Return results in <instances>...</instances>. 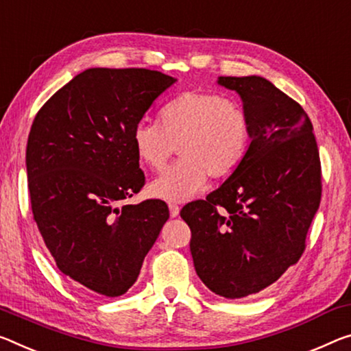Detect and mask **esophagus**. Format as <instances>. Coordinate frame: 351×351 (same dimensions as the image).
Listing matches in <instances>:
<instances>
[{
    "label": "esophagus",
    "instance_id": "34e87169",
    "mask_svg": "<svg viewBox=\"0 0 351 351\" xmlns=\"http://www.w3.org/2000/svg\"><path fill=\"white\" fill-rule=\"evenodd\" d=\"M169 209H170V215H171V219H175V217L180 215V206H178V204L170 203V204H169Z\"/></svg>",
    "mask_w": 351,
    "mask_h": 351
}]
</instances>
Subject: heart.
I'll use <instances>...</instances> for the list:
<instances>
[{
  "instance_id": "heart-1",
  "label": "heart",
  "mask_w": 351,
  "mask_h": 351,
  "mask_svg": "<svg viewBox=\"0 0 351 351\" xmlns=\"http://www.w3.org/2000/svg\"><path fill=\"white\" fill-rule=\"evenodd\" d=\"M252 123L234 99L187 90L162 109V125L141 120L132 130L136 154L159 170L178 152L181 159L149 182L156 198L184 202L202 191L206 180L232 173L248 153Z\"/></svg>"
}]
</instances>
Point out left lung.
<instances>
[{
  "label": "left lung",
  "mask_w": 351,
  "mask_h": 351,
  "mask_svg": "<svg viewBox=\"0 0 351 351\" xmlns=\"http://www.w3.org/2000/svg\"><path fill=\"white\" fill-rule=\"evenodd\" d=\"M252 123L241 165L206 199L181 210L192 231L195 271L236 300L275 282L304 252L319 209L322 171L313 123L302 106L263 76H219Z\"/></svg>",
  "instance_id": "obj_1"
}]
</instances>
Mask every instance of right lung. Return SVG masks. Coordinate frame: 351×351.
Masks as SVG:
<instances>
[{"mask_svg": "<svg viewBox=\"0 0 351 351\" xmlns=\"http://www.w3.org/2000/svg\"><path fill=\"white\" fill-rule=\"evenodd\" d=\"M178 80L147 69H88L43 104L26 147L31 208L58 269L119 297L169 220L160 199L119 206L141 191L132 130Z\"/></svg>", "mask_w": 351, "mask_h": 351, "instance_id": "obj_1", "label": "right lung"}]
</instances>
